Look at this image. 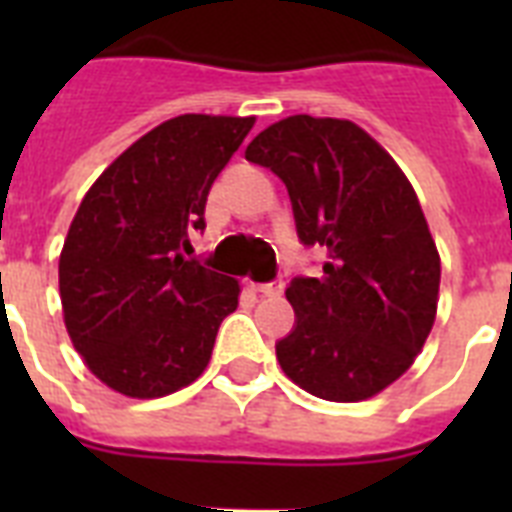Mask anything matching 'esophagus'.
<instances>
[{
  "label": "esophagus",
  "instance_id": "obj_1",
  "mask_svg": "<svg viewBox=\"0 0 512 512\" xmlns=\"http://www.w3.org/2000/svg\"><path fill=\"white\" fill-rule=\"evenodd\" d=\"M252 289H255V292H260V295H265V297H276V295H281V292H284V279H281V276H276V279L265 281V284H252Z\"/></svg>",
  "mask_w": 512,
  "mask_h": 512
}]
</instances>
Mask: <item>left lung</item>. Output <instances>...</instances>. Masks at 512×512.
<instances>
[{
	"mask_svg": "<svg viewBox=\"0 0 512 512\" xmlns=\"http://www.w3.org/2000/svg\"><path fill=\"white\" fill-rule=\"evenodd\" d=\"M287 185L297 239L327 252L295 276V327L276 342L289 380L327 401H364L412 366L436 321L441 260L417 193L361 127L289 116L244 151Z\"/></svg>",
	"mask_w": 512,
	"mask_h": 512,
	"instance_id": "8db88e82",
	"label": "left lung"
}]
</instances>
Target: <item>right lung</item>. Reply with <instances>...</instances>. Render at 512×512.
Masks as SVG:
<instances>
[{
  "label": "right lung",
  "instance_id": "1",
  "mask_svg": "<svg viewBox=\"0 0 512 512\" xmlns=\"http://www.w3.org/2000/svg\"><path fill=\"white\" fill-rule=\"evenodd\" d=\"M255 116L185 114L132 143L79 204L60 252V300L74 348L108 388L159 398L191 385L239 305V281L204 268L209 188Z\"/></svg>",
  "mask_w": 512,
  "mask_h": 512
}]
</instances>
